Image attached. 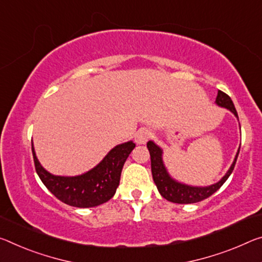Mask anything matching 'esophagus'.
<instances>
[{
	"label": "esophagus",
	"mask_w": 262,
	"mask_h": 262,
	"mask_svg": "<svg viewBox=\"0 0 262 262\" xmlns=\"http://www.w3.org/2000/svg\"><path fill=\"white\" fill-rule=\"evenodd\" d=\"M149 138H150V132L147 129H141L136 133L135 142L138 144H146Z\"/></svg>",
	"instance_id": "34e87169"
}]
</instances>
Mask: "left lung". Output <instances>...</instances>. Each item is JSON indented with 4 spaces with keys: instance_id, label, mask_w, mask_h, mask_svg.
<instances>
[{
    "instance_id": "obj_1",
    "label": "left lung",
    "mask_w": 262,
    "mask_h": 262,
    "mask_svg": "<svg viewBox=\"0 0 262 262\" xmlns=\"http://www.w3.org/2000/svg\"><path fill=\"white\" fill-rule=\"evenodd\" d=\"M214 103L222 108H225L230 111L233 114L236 120L239 121L238 113H236L235 107L233 105V101L222 91H218L217 98H215ZM147 148L149 152H150V161H151V173L152 180L155 182L156 188L161 193V196L167 199L169 202L177 203V204H191V203L201 202L203 199L210 197L213 194L215 191L221 189V186L225 183L226 180L233 171L236 159H238L240 147L238 151L235 154V157L233 162H232L231 167L228 168L225 175H224L217 183H213L211 185H191L183 183V182L173 178L170 172L168 171V168L165 167L163 161V149L154 142V141H148Z\"/></svg>"
}]
</instances>
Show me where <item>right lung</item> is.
Listing matches in <instances>:
<instances>
[{"mask_svg": "<svg viewBox=\"0 0 262 262\" xmlns=\"http://www.w3.org/2000/svg\"><path fill=\"white\" fill-rule=\"evenodd\" d=\"M135 143L133 141L120 143L89 171L76 176H60L49 172L37 159L34 143V155L37 175L51 193L65 204L74 207H94L108 202L120 184L123 164Z\"/></svg>", "mask_w": 262, "mask_h": 262, "instance_id": "1", "label": "right lung"}]
</instances>
